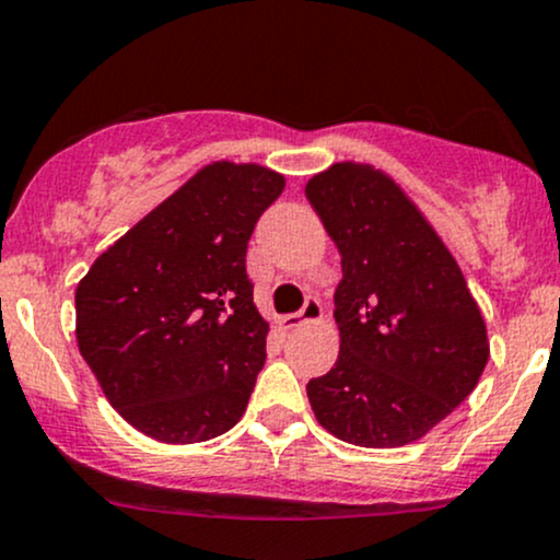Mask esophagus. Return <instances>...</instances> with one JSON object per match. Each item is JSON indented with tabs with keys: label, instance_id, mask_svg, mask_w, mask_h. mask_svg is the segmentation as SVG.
I'll use <instances>...</instances> for the list:
<instances>
[{
	"label": "esophagus",
	"instance_id": "34e87169",
	"mask_svg": "<svg viewBox=\"0 0 560 560\" xmlns=\"http://www.w3.org/2000/svg\"><path fill=\"white\" fill-rule=\"evenodd\" d=\"M322 316H324L322 303H318L316 298H308L305 300L303 311L281 318V329H298V327H303V324H316V322H322Z\"/></svg>",
	"mask_w": 560,
	"mask_h": 560
}]
</instances>
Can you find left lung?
I'll use <instances>...</instances> for the list:
<instances>
[{"instance_id":"1","label":"left lung","mask_w":560,"mask_h":560,"mask_svg":"<svg viewBox=\"0 0 560 560\" xmlns=\"http://www.w3.org/2000/svg\"><path fill=\"white\" fill-rule=\"evenodd\" d=\"M305 196L340 252V353L308 383L318 425L366 450L428 435L481 380L489 335L457 260L383 170L337 162Z\"/></svg>"}]
</instances>
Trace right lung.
<instances>
[{
	"label": "right lung",
	"mask_w": 560,
	"mask_h": 560,
	"mask_svg": "<svg viewBox=\"0 0 560 560\" xmlns=\"http://www.w3.org/2000/svg\"><path fill=\"white\" fill-rule=\"evenodd\" d=\"M281 172L207 164L92 262L77 287V346L108 404L162 444L242 420L266 364L247 242Z\"/></svg>",
	"instance_id": "add662e5"
}]
</instances>
